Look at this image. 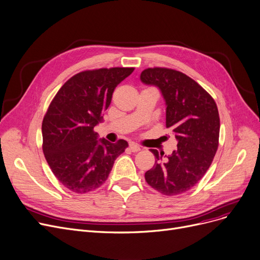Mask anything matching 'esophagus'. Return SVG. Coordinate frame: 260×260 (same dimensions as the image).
Segmentation results:
<instances>
[{
  "label": "esophagus",
  "mask_w": 260,
  "mask_h": 260,
  "mask_svg": "<svg viewBox=\"0 0 260 260\" xmlns=\"http://www.w3.org/2000/svg\"><path fill=\"white\" fill-rule=\"evenodd\" d=\"M129 149H131L132 152H139L141 150L140 145H138L137 143H135V142L129 143Z\"/></svg>",
  "instance_id": "obj_1"
}]
</instances>
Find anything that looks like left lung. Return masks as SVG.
<instances>
[{"label":"left lung","mask_w":260,"mask_h":260,"mask_svg":"<svg viewBox=\"0 0 260 260\" xmlns=\"http://www.w3.org/2000/svg\"><path fill=\"white\" fill-rule=\"evenodd\" d=\"M140 80L160 90L166 102V126L171 128L177 149L156 160L145 180L165 196H178L194 187L204 176L219 145L220 118L211 95L186 74L167 68H149Z\"/></svg>","instance_id":"1"}]
</instances>
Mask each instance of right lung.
<instances>
[{"label": "right lung", "mask_w": 260, "mask_h": 260, "mask_svg": "<svg viewBox=\"0 0 260 260\" xmlns=\"http://www.w3.org/2000/svg\"><path fill=\"white\" fill-rule=\"evenodd\" d=\"M134 68L83 71L58 90L42 121V150L52 172L72 192L102 186L117 157L128 146L110 143L93 131L103 120L115 88Z\"/></svg>", "instance_id": "add662e5"}]
</instances>
